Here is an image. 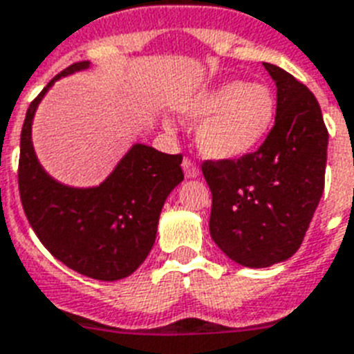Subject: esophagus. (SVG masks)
<instances>
[{
  "label": "esophagus",
  "mask_w": 354,
  "mask_h": 354,
  "mask_svg": "<svg viewBox=\"0 0 354 354\" xmlns=\"http://www.w3.org/2000/svg\"><path fill=\"white\" fill-rule=\"evenodd\" d=\"M182 167H183V174H185V178H198L200 176V169L194 165L193 161L187 160V158L183 160Z\"/></svg>",
  "instance_id": "obj_1"
}]
</instances>
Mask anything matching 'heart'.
Masks as SVG:
<instances>
[{"label": "heart", "mask_w": 354, "mask_h": 354, "mask_svg": "<svg viewBox=\"0 0 354 354\" xmlns=\"http://www.w3.org/2000/svg\"><path fill=\"white\" fill-rule=\"evenodd\" d=\"M180 113L187 122H200V154L215 161H239L253 154L268 138L277 101L266 84L232 80L191 97Z\"/></svg>", "instance_id": "1"}]
</instances>
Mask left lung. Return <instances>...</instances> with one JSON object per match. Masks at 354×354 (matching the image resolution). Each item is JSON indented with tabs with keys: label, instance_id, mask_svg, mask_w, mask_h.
Listing matches in <instances>:
<instances>
[{
	"label": "left lung",
	"instance_id": "obj_1",
	"mask_svg": "<svg viewBox=\"0 0 354 354\" xmlns=\"http://www.w3.org/2000/svg\"><path fill=\"white\" fill-rule=\"evenodd\" d=\"M263 66L277 86L268 138L248 158L202 165L213 194L211 239L246 268H268L299 250L324 194L329 145L313 91L285 69Z\"/></svg>",
	"mask_w": 354,
	"mask_h": 354
}]
</instances>
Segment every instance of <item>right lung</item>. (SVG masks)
Here are the masks:
<instances>
[{"mask_svg": "<svg viewBox=\"0 0 354 354\" xmlns=\"http://www.w3.org/2000/svg\"><path fill=\"white\" fill-rule=\"evenodd\" d=\"M90 66V60L71 64L30 102L19 139V196L30 227L53 257L91 279L119 281L132 275L154 246L163 204L183 180L182 156L136 143L99 185L71 187L55 180L32 147L35 113L57 80Z\"/></svg>", "mask_w": 354, "mask_h": 354, "instance_id": "add662e5", "label": "right lung"}]
</instances>
